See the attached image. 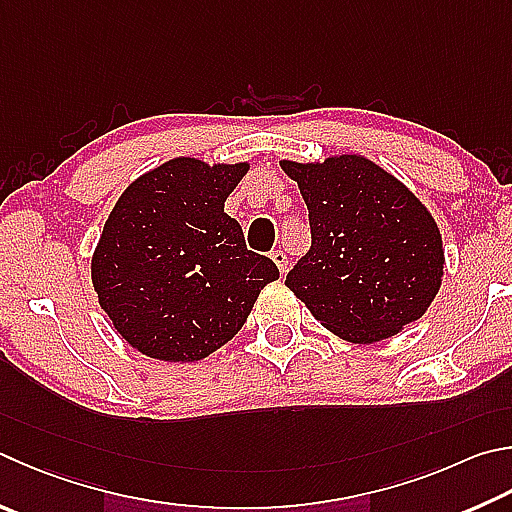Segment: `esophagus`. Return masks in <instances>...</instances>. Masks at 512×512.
Segmentation results:
<instances>
[{"label": "esophagus", "instance_id": "obj_1", "mask_svg": "<svg viewBox=\"0 0 512 512\" xmlns=\"http://www.w3.org/2000/svg\"><path fill=\"white\" fill-rule=\"evenodd\" d=\"M271 259L275 262V266L280 268V273H282V275L288 271V257H286L284 250H273V253H271Z\"/></svg>", "mask_w": 512, "mask_h": 512}]
</instances>
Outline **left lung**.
<instances>
[{"mask_svg": "<svg viewBox=\"0 0 512 512\" xmlns=\"http://www.w3.org/2000/svg\"><path fill=\"white\" fill-rule=\"evenodd\" d=\"M309 208L311 250L286 286L331 333L358 345L396 336L439 293L443 241L405 185L360 154L282 161Z\"/></svg>", "mask_w": 512, "mask_h": 512, "instance_id": "left-lung-1", "label": "left lung"}]
</instances>
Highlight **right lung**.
<instances>
[{
	"label": "right lung",
	"mask_w": 512,
	"mask_h": 512,
	"mask_svg": "<svg viewBox=\"0 0 512 512\" xmlns=\"http://www.w3.org/2000/svg\"><path fill=\"white\" fill-rule=\"evenodd\" d=\"M248 163L167 161L120 194L91 257L102 311L129 345L165 362H194L244 327L280 271L246 248L224 212Z\"/></svg>",
	"instance_id": "obj_1"
}]
</instances>
